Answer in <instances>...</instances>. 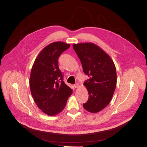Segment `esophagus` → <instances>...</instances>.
I'll use <instances>...</instances> for the list:
<instances>
[{
  "label": "esophagus",
  "instance_id": "34e87169",
  "mask_svg": "<svg viewBox=\"0 0 147 147\" xmlns=\"http://www.w3.org/2000/svg\"><path fill=\"white\" fill-rule=\"evenodd\" d=\"M74 86L75 88H78L79 87V83H76V84H74Z\"/></svg>",
  "mask_w": 147,
  "mask_h": 147
}]
</instances>
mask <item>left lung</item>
I'll list each match as a JSON object with an SVG mask.
<instances>
[{"instance_id": "1", "label": "left lung", "mask_w": 147, "mask_h": 147, "mask_svg": "<svg viewBox=\"0 0 147 147\" xmlns=\"http://www.w3.org/2000/svg\"><path fill=\"white\" fill-rule=\"evenodd\" d=\"M84 74L89 77L84 83L89 94L84 109L95 113L109 104L117 85L115 64L110 57L93 43L74 44Z\"/></svg>"}]
</instances>
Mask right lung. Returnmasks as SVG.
I'll return each instance as SVG.
<instances>
[{
    "instance_id": "right-lung-1",
    "label": "right lung",
    "mask_w": 147,
    "mask_h": 147,
    "mask_svg": "<svg viewBox=\"0 0 147 147\" xmlns=\"http://www.w3.org/2000/svg\"><path fill=\"white\" fill-rule=\"evenodd\" d=\"M70 46L63 42L51 43L40 53L32 66L29 85L31 94L38 108L50 116L64 109L72 90L63 81L58 59Z\"/></svg>"
}]
</instances>
